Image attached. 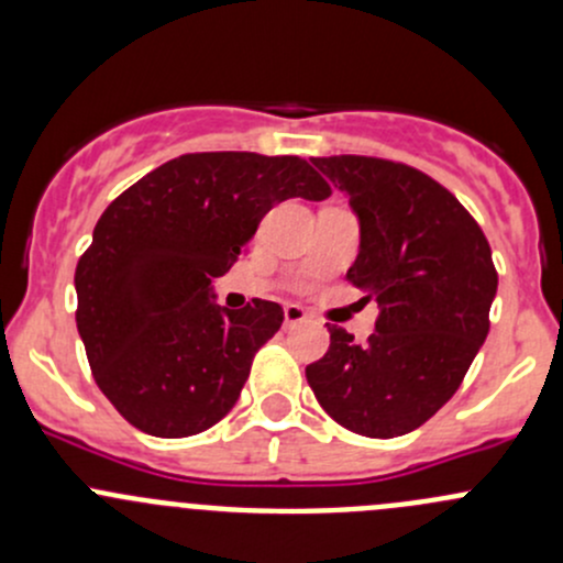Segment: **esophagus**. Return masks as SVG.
Wrapping results in <instances>:
<instances>
[{"label": "esophagus", "instance_id": "1", "mask_svg": "<svg viewBox=\"0 0 563 563\" xmlns=\"http://www.w3.org/2000/svg\"><path fill=\"white\" fill-rule=\"evenodd\" d=\"M305 318H308V313H305L299 305H286L283 308V321H286V327H294V323H302Z\"/></svg>", "mask_w": 563, "mask_h": 563}]
</instances>
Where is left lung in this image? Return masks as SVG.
<instances>
[{"label":"left lung","mask_w":563,"mask_h":563,"mask_svg":"<svg viewBox=\"0 0 563 563\" xmlns=\"http://www.w3.org/2000/svg\"><path fill=\"white\" fill-rule=\"evenodd\" d=\"M360 220L349 283L376 299L367 343L329 327L305 367L323 411L351 433L395 439L428 422L468 373L490 329L498 275L485 234L446 187L378 157H313Z\"/></svg>","instance_id":"left-lung-1"}]
</instances>
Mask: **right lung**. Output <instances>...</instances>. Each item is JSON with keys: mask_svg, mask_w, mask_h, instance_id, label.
I'll return each mask as SVG.
<instances>
[{"mask_svg": "<svg viewBox=\"0 0 563 563\" xmlns=\"http://www.w3.org/2000/svg\"><path fill=\"white\" fill-rule=\"evenodd\" d=\"M329 192L302 157L196 152L108 203L76 266V323L95 382L133 428L185 439L234 408L283 308H220L214 277L275 203Z\"/></svg>", "mask_w": 563, "mask_h": 563, "instance_id": "obj_1", "label": "right lung"}]
</instances>
